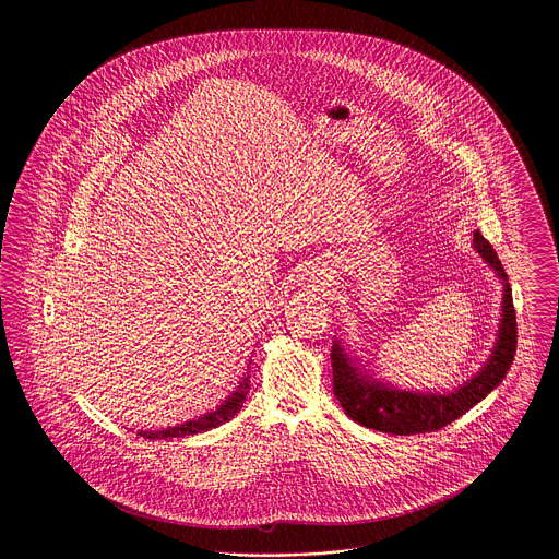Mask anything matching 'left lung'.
Here are the masks:
<instances>
[{
  "label": "left lung",
  "mask_w": 559,
  "mask_h": 559,
  "mask_svg": "<svg viewBox=\"0 0 559 559\" xmlns=\"http://www.w3.org/2000/svg\"><path fill=\"white\" fill-rule=\"evenodd\" d=\"M474 245L479 255L497 271L503 280V314L499 326L497 346L469 383L459 388L456 392L443 394H415L396 388H388L379 381L366 379L344 353L340 342L335 340L331 346V368H333V394L340 400L342 408L350 419L366 428H374L392 435H419L435 432L461 415H465L474 404L486 394H490L510 370V364L516 353V312L512 304V288L506 282L503 266L479 233H474Z\"/></svg>",
  "instance_id": "left-lung-1"
}]
</instances>
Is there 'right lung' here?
<instances>
[{
    "label": "right lung",
    "instance_id": "right-lung-1",
    "mask_svg": "<svg viewBox=\"0 0 559 559\" xmlns=\"http://www.w3.org/2000/svg\"><path fill=\"white\" fill-rule=\"evenodd\" d=\"M247 392H249V379H242V383L239 385V390L226 400L224 404H219L215 411L198 417V419H191V421H185L180 426H174V428H167V430H142L138 432L140 437H146V439H167V437H185V435H198V432H204V430H211V428H217L222 424H226L228 419H233L242 406V400L247 399Z\"/></svg>",
    "mask_w": 559,
    "mask_h": 559
}]
</instances>
